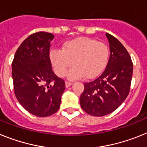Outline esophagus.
Instances as JSON below:
<instances>
[{
  "label": "esophagus",
  "instance_id": "obj_1",
  "mask_svg": "<svg viewBox=\"0 0 147 147\" xmlns=\"http://www.w3.org/2000/svg\"><path fill=\"white\" fill-rule=\"evenodd\" d=\"M72 83L69 82V81H66V82H65V86H66V88L69 87V86H71V85H72Z\"/></svg>",
  "mask_w": 147,
  "mask_h": 147
}]
</instances>
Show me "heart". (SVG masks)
Wrapping results in <instances>:
<instances>
[{
    "label": "heart",
    "instance_id": "b5f03b06",
    "mask_svg": "<svg viewBox=\"0 0 147 147\" xmlns=\"http://www.w3.org/2000/svg\"><path fill=\"white\" fill-rule=\"evenodd\" d=\"M109 49L105 43L90 38H78L66 41L61 49H52L49 58L56 75L63 77L70 66L69 78L91 79L100 75L107 66Z\"/></svg>",
    "mask_w": 147,
    "mask_h": 147
}]
</instances>
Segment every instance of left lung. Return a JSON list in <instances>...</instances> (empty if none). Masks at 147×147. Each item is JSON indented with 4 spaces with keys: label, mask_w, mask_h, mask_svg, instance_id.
Wrapping results in <instances>:
<instances>
[{
    "label": "left lung",
    "mask_w": 147,
    "mask_h": 147,
    "mask_svg": "<svg viewBox=\"0 0 147 147\" xmlns=\"http://www.w3.org/2000/svg\"><path fill=\"white\" fill-rule=\"evenodd\" d=\"M110 55L104 72L95 81L84 84L80 104L90 115L104 116L114 112L128 96L133 64L129 52L114 36L106 33Z\"/></svg>",
    "instance_id": "left-lung-1"
}]
</instances>
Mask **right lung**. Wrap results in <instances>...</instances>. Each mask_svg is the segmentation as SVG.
<instances>
[{"instance_id":"obj_1","label":"right lung","mask_w":147,"mask_h":147,"mask_svg":"<svg viewBox=\"0 0 147 147\" xmlns=\"http://www.w3.org/2000/svg\"><path fill=\"white\" fill-rule=\"evenodd\" d=\"M54 35L38 32L23 41L15 54L12 76L16 98L26 111L47 117L59 109L65 82L52 69L50 42Z\"/></svg>"}]
</instances>
